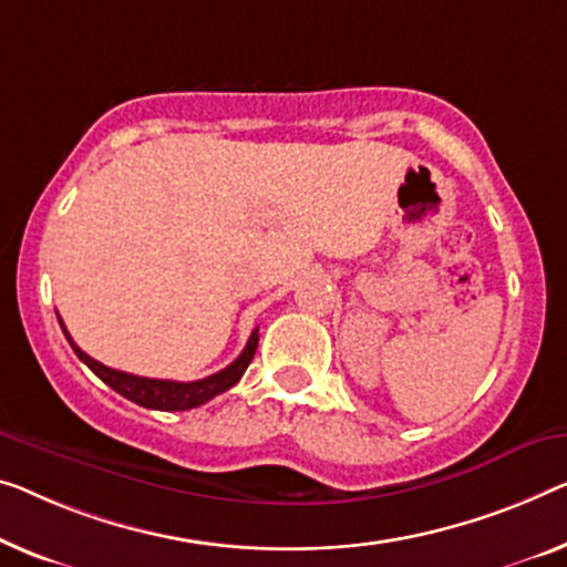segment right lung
Returning <instances> with one entry per match:
<instances>
[{
    "mask_svg": "<svg viewBox=\"0 0 567 567\" xmlns=\"http://www.w3.org/2000/svg\"><path fill=\"white\" fill-rule=\"evenodd\" d=\"M58 323H61L68 343H71V349L75 351V357H79L83 364L94 371L101 382L109 384L114 392H120L122 396L132 400L134 404H142V408H147V410H163V412L193 410V408H198V404H206L208 400H214L216 394L231 390V386L241 379L244 371H247V367L251 364V359H255L257 343H259V336L255 331L249 336L244 351L226 369L216 371V374H210L206 379H198V382H173V379H150V377L126 374V371H116L112 367H104L101 361L91 359L86 351H81L79 346L73 343V338L65 331L61 318H58Z\"/></svg>",
    "mask_w": 567,
    "mask_h": 567,
    "instance_id": "right-lung-1",
    "label": "right lung"
}]
</instances>
